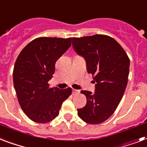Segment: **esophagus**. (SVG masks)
Returning a JSON list of instances; mask_svg holds the SVG:
<instances>
[{
  "mask_svg": "<svg viewBox=\"0 0 147 147\" xmlns=\"http://www.w3.org/2000/svg\"><path fill=\"white\" fill-rule=\"evenodd\" d=\"M79 93H80V90H78L73 89V94H74V95H75V94H79Z\"/></svg>",
  "mask_w": 147,
  "mask_h": 147,
  "instance_id": "34e87169",
  "label": "esophagus"
}]
</instances>
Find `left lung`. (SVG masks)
I'll list each match as a JSON object with an SVG mask.
<instances>
[{
	"label": "left lung",
	"mask_w": 147,
	"mask_h": 147,
	"mask_svg": "<svg viewBox=\"0 0 147 147\" xmlns=\"http://www.w3.org/2000/svg\"><path fill=\"white\" fill-rule=\"evenodd\" d=\"M72 44L85 58L87 72L96 83L94 94L81 91L86 103L77 109V114L87 123H101L111 117L123 96L129 76V57L120 44L107 35L73 37Z\"/></svg>",
	"instance_id": "8db88e82"
}]
</instances>
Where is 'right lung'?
I'll use <instances>...</instances> for the list:
<instances>
[{
    "label": "right lung",
    "mask_w": 147,
    "mask_h": 147,
    "mask_svg": "<svg viewBox=\"0 0 147 147\" xmlns=\"http://www.w3.org/2000/svg\"><path fill=\"white\" fill-rule=\"evenodd\" d=\"M72 37H37L19 53L13 71L18 102L30 120L46 123L59 114L61 105L71 95L70 87H50L55 63L71 45Z\"/></svg>",
    "instance_id": "obj_1"
}]
</instances>
